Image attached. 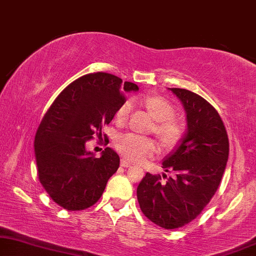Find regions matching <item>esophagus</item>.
I'll use <instances>...</instances> for the list:
<instances>
[{"mask_svg": "<svg viewBox=\"0 0 256 256\" xmlns=\"http://www.w3.org/2000/svg\"><path fill=\"white\" fill-rule=\"evenodd\" d=\"M120 164L123 166V167H131L132 166V162L130 160H128V159H125V158H123V159L120 160Z\"/></svg>", "mask_w": 256, "mask_h": 256, "instance_id": "34e87169", "label": "esophagus"}]
</instances>
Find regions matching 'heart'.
<instances>
[{
    "label": "heart",
    "instance_id": "obj_1",
    "mask_svg": "<svg viewBox=\"0 0 256 256\" xmlns=\"http://www.w3.org/2000/svg\"><path fill=\"white\" fill-rule=\"evenodd\" d=\"M140 103L145 108L153 120H156L154 133L162 145L167 148H174L182 142L186 133V128L181 122L174 118L175 108L164 96L148 94L140 98ZM132 104L130 100H125L118 108L114 114L116 123L124 125L126 123L131 114ZM116 147L125 158L130 160H140L146 156L156 152V145L154 140L142 138L132 133H126L118 136Z\"/></svg>",
    "mask_w": 256,
    "mask_h": 256
}]
</instances>
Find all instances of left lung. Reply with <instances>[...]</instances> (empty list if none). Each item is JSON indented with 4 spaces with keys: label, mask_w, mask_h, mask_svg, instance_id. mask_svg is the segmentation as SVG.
Returning <instances> with one entry per match:
<instances>
[{
    "label": "left lung",
    "mask_w": 256,
    "mask_h": 256,
    "mask_svg": "<svg viewBox=\"0 0 256 256\" xmlns=\"http://www.w3.org/2000/svg\"><path fill=\"white\" fill-rule=\"evenodd\" d=\"M186 114V133L162 167L174 178L147 172L136 188L142 214L166 230L192 222L220 184L228 159V138L217 110L197 94L169 88Z\"/></svg>",
    "instance_id": "left-lung-1"
}]
</instances>
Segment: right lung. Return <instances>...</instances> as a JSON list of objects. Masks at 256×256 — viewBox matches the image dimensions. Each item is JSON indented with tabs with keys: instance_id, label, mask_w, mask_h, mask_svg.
I'll return each mask as SVG.
<instances>
[{
	"instance_id": "right-lung-1",
	"label": "right lung",
	"mask_w": 256,
	"mask_h": 256,
	"mask_svg": "<svg viewBox=\"0 0 256 256\" xmlns=\"http://www.w3.org/2000/svg\"><path fill=\"white\" fill-rule=\"evenodd\" d=\"M138 86L116 75L97 72L78 78L54 100L34 138L38 178L48 196L68 211L90 208L100 198L120 156L106 147L100 158L86 142L112 120L125 94ZM106 139V136H104Z\"/></svg>"
}]
</instances>
